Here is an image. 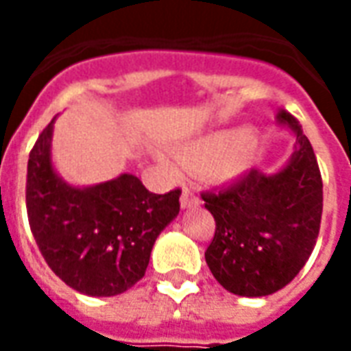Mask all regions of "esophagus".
I'll list each match as a JSON object with an SVG mask.
<instances>
[{"instance_id": "1", "label": "esophagus", "mask_w": 351, "mask_h": 351, "mask_svg": "<svg viewBox=\"0 0 351 351\" xmlns=\"http://www.w3.org/2000/svg\"><path fill=\"white\" fill-rule=\"evenodd\" d=\"M197 205V197L190 188H182V195H180V206L182 208H190V206Z\"/></svg>"}]
</instances>
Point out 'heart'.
<instances>
[{"label":"heart","mask_w":351,"mask_h":351,"mask_svg":"<svg viewBox=\"0 0 351 351\" xmlns=\"http://www.w3.org/2000/svg\"><path fill=\"white\" fill-rule=\"evenodd\" d=\"M254 158V138L248 128L206 133L175 148L178 165L193 173L233 180L244 175Z\"/></svg>","instance_id":"obj_1"}]
</instances>
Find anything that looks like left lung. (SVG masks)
Instances as JSON below:
<instances>
[{
  "label": "left lung",
  "instance_id": "1",
  "mask_svg": "<svg viewBox=\"0 0 351 351\" xmlns=\"http://www.w3.org/2000/svg\"><path fill=\"white\" fill-rule=\"evenodd\" d=\"M280 128L293 133V152L274 173H250L218 193H203L216 233L205 259L229 293L265 297L299 274L314 250L324 184L308 137L293 116L280 108Z\"/></svg>",
  "mask_w": 351,
  "mask_h": 351
}]
</instances>
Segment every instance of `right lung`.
Wrapping results in <instances>:
<instances>
[{"label": "right lung", "instance_id": "1", "mask_svg": "<svg viewBox=\"0 0 351 351\" xmlns=\"http://www.w3.org/2000/svg\"><path fill=\"white\" fill-rule=\"evenodd\" d=\"M54 122L27 160L26 208L43 258L58 278L90 297H114L145 276L154 243L180 213V191L150 193L137 176L75 186L52 161Z\"/></svg>", "mask_w": 351, "mask_h": 351}]
</instances>
